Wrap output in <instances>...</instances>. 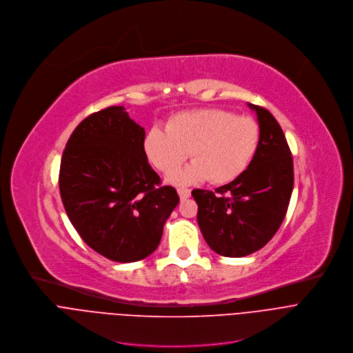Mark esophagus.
<instances>
[{"label": "esophagus", "instance_id": "esophagus-1", "mask_svg": "<svg viewBox=\"0 0 353 353\" xmlns=\"http://www.w3.org/2000/svg\"><path fill=\"white\" fill-rule=\"evenodd\" d=\"M178 194H179L181 200H186V199L190 197V189H188V188H179V189H178Z\"/></svg>", "mask_w": 353, "mask_h": 353}]
</instances>
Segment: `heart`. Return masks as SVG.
<instances>
[{
    "label": "heart",
    "instance_id": "obj_1",
    "mask_svg": "<svg viewBox=\"0 0 353 353\" xmlns=\"http://www.w3.org/2000/svg\"><path fill=\"white\" fill-rule=\"evenodd\" d=\"M260 142L257 122L221 108H200L172 115L165 129L153 126L145 137V152L164 172L176 171L188 159L193 163L168 179L186 185L208 179L225 185L241 176L253 160Z\"/></svg>",
    "mask_w": 353,
    "mask_h": 353
}]
</instances>
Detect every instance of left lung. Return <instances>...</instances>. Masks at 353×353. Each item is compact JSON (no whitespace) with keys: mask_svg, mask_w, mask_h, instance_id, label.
<instances>
[{"mask_svg":"<svg viewBox=\"0 0 353 353\" xmlns=\"http://www.w3.org/2000/svg\"><path fill=\"white\" fill-rule=\"evenodd\" d=\"M256 111L260 142L245 172L216 192L194 189L197 223L207 245L225 257L261 249L283 224L294 189V161L285 134L272 114Z\"/></svg>","mask_w":353,"mask_h":353,"instance_id":"obj_1","label":"left lung"}]
</instances>
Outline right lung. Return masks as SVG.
<instances>
[{
	"label": "right lung",
	"instance_id": "1",
	"mask_svg": "<svg viewBox=\"0 0 353 353\" xmlns=\"http://www.w3.org/2000/svg\"><path fill=\"white\" fill-rule=\"evenodd\" d=\"M59 193L81 238L101 256L132 263L152 254L179 196L161 186L145 152V129L122 105L85 118L59 167Z\"/></svg>",
	"mask_w": 353,
	"mask_h": 353
}]
</instances>
